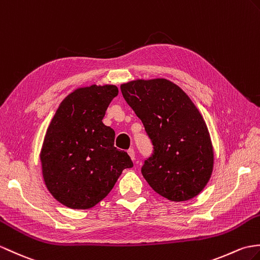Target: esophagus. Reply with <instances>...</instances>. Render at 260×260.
Here are the masks:
<instances>
[{
    "instance_id": "obj_1",
    "label": "esophagus",
    "mask_w": 260,
    "mask_h": 260,
    "mask_svg": "<svg viewBox=\"0 0 260 260\" xmlns=\"http://www.w3.org/2000/svg\"><path fill=\"white\" fill-rule=\"evenodd\" d=\"M127 153H128V155H129V157L134 160L135 159V150L133 149V148H129L128 150H127Z\"/></svg>"
}]
</instances>
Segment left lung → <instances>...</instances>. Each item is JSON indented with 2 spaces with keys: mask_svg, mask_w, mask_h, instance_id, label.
<instances>
[{
  "mask_svg": "<svg viewBox=\"0 0 260 260\" xmlns=\"http://www.w3.org/2000/svg\"><path fill=\"white\" fill-rule=\"evenodd\" d=\"M154 145L142 167L144 178L172 202L196 197L212 176L214 148L203 115L184 90L166 78L120 85Z\"/></svg>",
  "mask_w": 260,
  "mask_h": 260,
  "instance_id": "left-lung-1",
  "label": "left lung"
}]
</instances>
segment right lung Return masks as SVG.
I'll use <instances>...</instances> for the list:
<instances>
[{
  "label": "right lung",
  "mask_w": 260,
  "mask_h": 260,
  "mask_svg": "<svg viewBox=\"0 0 260 260\" xmlns=\"http://www.w3.org/2000/svg\"><path fill=\"white\" fill-rule=\"evenodd\" d=\"M116 85L78 87L61 102L48 125L40 159L44 183L57 202L72 209L94 207L133 167L114 147L115 132L103 124Z\"/></svg>",
  "instance_id": "right-lung-1"
}]
</instances>
